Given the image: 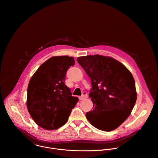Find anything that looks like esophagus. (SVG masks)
<instances>
[{
    "label": "esophagus",
    "instance_id": "1",
    "mask_svg": "<svg viewBox=\"0 0 158 158\" xmlns=\"http://www.w3.org/2000/svg\"><path fill=\"white\" fill-rule=\"evenodd\" d=\"M87 97H88V96H87V92L84 91V92H82V95L81 97H79V98L80 100H84V99H85V98H87Z\"/></svg>",
    "mask_w": 158,
    "mask_h": 158
}]
</instances>
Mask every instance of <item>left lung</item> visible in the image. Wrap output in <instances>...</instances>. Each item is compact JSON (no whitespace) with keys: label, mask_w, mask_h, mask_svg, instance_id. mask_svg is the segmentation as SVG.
Returning <instances> with one entry per match:
<instances>
[{"label":"left lung","mask_w":158,"mask_h":158,"mask_svg":"<svg viewBox=\"0 0 158 158\" xmlns=\"http://www.w3.org/2000/svg\"><path fill=\"white\" fill-rule=\"evenodd\" d=\"M90 78L93 109L86 118L95 128L111 131L131 114L137 100L135 83L131 73L115 59L99 55L77 58Z\"/></svg>","instance_id":"obj_1"}]
</instances>
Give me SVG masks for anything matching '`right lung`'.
I'll return each mask as SVG.
<instances>
[{
	"instance_id": "add662e5",
	"label": "right lung",
	"mask_w": 158,
	"mask_h": 158,
	"mask_svg": "<svg viewBox=\"0 0 158 158\" xmlns=\"http://www.w3.org/2000/svg\"><path fill=\"white\" fill-rule=\"evenodd\" d=\"M75 64L72 56H53L32 76L27 91V110L40 127L57 129L64 125L78 102L65 84L67 70Z\"/></svg>"
}]
</instances>
